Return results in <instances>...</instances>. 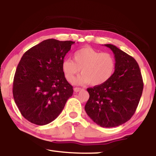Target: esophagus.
<instances>
[{
  "label": "esophagus",
  "mask_w": 156,
  "mask_h": 156,
  "mask_svg": "<svg viewBox=\"0 0 156 156\" xmlns=\"http://www.w3.org/2000/svg\"><path fill=\"white\" fill-rule=\"evenodd\" d=\"M73 90H74V92H76V93H77V92H79V91L83 90V89L78 88V87H75L74 89H73Z\"/></svg>",
  "instance_id": "1"
}]
</instances>
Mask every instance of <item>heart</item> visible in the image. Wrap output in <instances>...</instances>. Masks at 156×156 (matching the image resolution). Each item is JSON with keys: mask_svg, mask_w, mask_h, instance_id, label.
<instances>
[{"mask_svg": "<svg viewBox=\"0 0 156 156\" xmlns=\"http://www.w3.org/2000/svg\"><path fill=\"white\" fill-rule=\"evenodd\" d=\"M62 72L67 80L73 83L81 69L83 76L80 83L91 85L103 84L112 77L115 69V60L109 53H102L91 47H84L73 54V61L65 60L62 64Z\"/></svg>", "mask_w": 156, "mask_h": 156, "instance_id": "heart-1", "label": "heart"}]
</instances>
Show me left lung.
<instances>
[{
	"instance_id": "obj_1",
	"label": "left lung",
	"mask_w": 156,
	"mask_h": 156,
	"mask_svg": "<svg viewBox=\"0 0 156 156\" xmlns=\"http://www.w3.org/2000/svg\"><path fill=\"white\" fill-rule=\"evenodd\" d=\"M112 50L115 69L107 83L89 87V98L84 109L89 117L102 127H115L131 119L138 107L143 90L139 65L133 57L113 44Z\"/></svg>"
}]
</instances>
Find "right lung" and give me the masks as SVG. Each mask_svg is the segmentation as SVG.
Wrapping results in <instances>:
<instances>
[{
    "label": "right lung",
    "instance_id": "obj_1",
    "mask_svg": "<svg viewBox=\"0 0 156 156\" xmlns=\"http://www.w3.org/2000/svg\"><path fill=\"white\" fill-rule=\"evenodd\" d=\"M75 42L47 39L26 51L16 71L13 96L21 114L30 122H52L72 96L73 87L62 72V64Z\"/></svg>",
    "mask_w": 156,
    "mask_h": 156
}]
</instances>
